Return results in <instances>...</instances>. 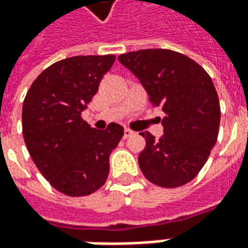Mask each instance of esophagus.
<instances>
[{"mask_svg":"<svg viewBox=\"0 0 248 248\" xmlns=\"http://www.w3.org/2000/svg\"><path fill=\"white\" fill-rule=\"evenodd\" d=\"M134 135V131L130 129H124V138H130V137H133Z\"/></svg>","mask_w":248,"mask_h":248,"instance_id":"obj_1","label":"esophagus"}]
</instances>
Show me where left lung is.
<instances>
[{"label":"left lung","instance_id":"8db88e82","mask_svg":"<svg viewBox=\"0 0 248 248\" xmlns=\"http://www.w3.org/2000/svg\"><path fill=\"white\" fill-rule=\"evenodd\" d=\"M118 60L137 76L152 105L166 113L160 138L140 133L146 139L138 157L143 175L164 188L189 183L217 142L221 109L212 78L194 60L170 49L133 51Z\"/></svg>","mask_w":248,"mask_h":248}]
</instances>
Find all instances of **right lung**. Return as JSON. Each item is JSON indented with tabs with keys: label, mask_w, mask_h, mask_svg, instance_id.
Returning <instances> with one entry per match:
<instances>
[{
	"label": "right lung",
	"mask_w": 248,
	"mask_h": 248,
	"mask_svg": "<svg viewBox=\"0 0 248 248\" xmlns=\"http://www.w3.org/2000/svg\"><path fill=\"white\" fill-rule=\"evenodd\" d=\"M114 60V55H88L56 62L36 78L23 101L27 150L40 173L67 196H87L105 184L110 154L124 137L121 124L97 130L81 118Z\"/></svg>",
	"instance_id": "right-lung-1"
}]
</instances>
